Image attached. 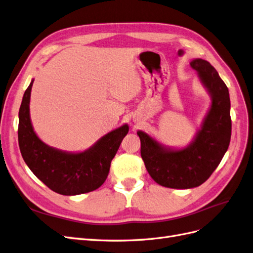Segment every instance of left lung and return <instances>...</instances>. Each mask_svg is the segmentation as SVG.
Segmentation results:
<instances>
[{
  "label": "left lung",
  "instance_id": "left-lung-1",
  "mask_svg": "<svg viewBox=\"0 0 253 253\" xmlns=\"http://www.w3.org/2000/svg\"><path fill=\"white\" fill-rule=\"evenodd\" d=\"M190 64L211 97L192 142L184 147H170L145 131L136 132L148 174L158 184L170 189H192L207 181L225 156L231 139V105L226 84L207 60L195 58Z\"/></svg>",
  "mask_w": 253,
  "mask_h": 253
}]
</instances>
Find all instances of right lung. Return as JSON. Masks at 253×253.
I'll use <instances>...</instances> for the list:
<instances>
[{
    "label": "right lung",
    "mask_w": 253,
    "mask_h": 253,
    "mask_svg": "<svg viewBox=\"0 0 253 253\" xmlns=\"http://www.w3.org/2000/svg\"><path fill=\"white\" fill-rule=\"evenodd\" d=\"M34 79L19 110L18 139L21 155L33 174L50 190L66 196L94 191L109 174L112 159L128 133V124L113 129L84 151H64L48 146L35 132L30 102Z\"/></svg>",
    "instance_id": "add662e5"
}]
</instances>
